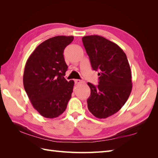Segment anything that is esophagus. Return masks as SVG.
Here are the masks:
<instances>
[{
    "mask_svg": "<svg viewBox=\"0 0 158 158\" xmlns=\"http://www.w3.org/2000/svg\"><path fill=\"white\" fill-rule=\"evenodd\" d=\"M75 83H76V84H79V83H83V81H81V80H79V79H75Z\"/></svg>",
    "mask_w": 158,
    "mask_h": 158,
    "instance_id": "34e87169",
    "label": "esophagus"
}]
</instances>
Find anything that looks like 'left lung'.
Returning a JSON list of instances; mask_svg holds the SVG:
<instances>
[{"label": "left lung", "instance_id": "1", "mask_svg": "<svg viewBox=\"0 0 158 158\" xmlns=\"http://www.w3.org/2000/svg\"><path fill=\"white\" fill-rule=\"evenodd\" d=\"M83 44L92 68L98 71V85L88 83L91 94L88 108L97 118L105 119L121 109L132 91V75L126 53L119 47L98 35L85 36Z\"/></svg>", "mask_w": 158, "mask_h": 158}]
</instances>
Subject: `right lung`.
<instances>
[{"mask_svg":"<svg viewBox=\"0 0 158 158\" xmlns=\"http://www.w3.org/2000/svg\"><path fill=\"white\" fill-rule=\"evenodd\" d=\"M73 36H56L41 43L26 63L23 83L33 107L43 117L55 118L66 110L74 86L64 76L68 66L64 50Z\"/></svg>","mask_w":158,"mask_h":158,"instance_id":"obj_1","label":"right lung"}]
</instances>
